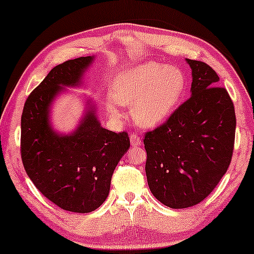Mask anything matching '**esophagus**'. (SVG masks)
Returning a JSON list of instances; mask_svg holds the SVG:
<instances>
[{
  "instance_id": "obj_1",
  "label": "esophagus",
  "mask_w": 254,
  "mask_h": 254,
  "mask_svg": "<svg viewBox=\"0 0 254 254\" xmlns=\"http://www.w3.org/2000/svg\"><path fill=\"white\" fill-rule=\"evenodd\" d=\"M130 143L132 146H138L142 144V140H140L139 136L136 135V133H131L130 135Z\"/></svg>"
}]
</instances>
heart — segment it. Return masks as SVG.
I'll use <instances>...</instances> for the list:
<instances>
[{
  "instance_id": "obj_1",
  "label": "heart",
  "mask_w": 254,
  "mask_h": 254,
  "mask_svg": "<svg viewBox=\"0 0 254 254\" xmlns=\"http://www.w3.org/2000/svg\"><path fill=\"white\" fill-rule=\"evenodd\" d=\"M187 77L181 68L146 63L119 73L112 84V98L106 110L121 117L118 104L131 106V116L143 127H156L181 104L187 90Z\"/></svg>"
}]
</instances>
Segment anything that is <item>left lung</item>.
Listing matches in <instances>:
<instances>
[{
	"mask_svg": "<svg viewBox=\"0 0 254 254\" xmlns=\"http://www.w3.org/2000/svg\"><path fill=\"white\" fill-rule=\"evenodd\" d=\"M191 68L190 98L144 137L145 173L152 195L170 208L195 206L212 193L233 154L235 112L219 77L202 61Z\"/></svg>",
	"mask_w": 254,
	"mask_h": 254,
	"instance_id": "1",
	"label": "left lung"
}]
</instances>
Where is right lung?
Instances as JSON below:
<instances>
[{
    "label": "right lung",
    "mask_w": 254,
    "mask_h": 254,
    "mask_svg": "<svg viewBox=\"0 0 254 254\" xmlns=\"http://www.w3.org/2000/svg\"><path fill=\"white\" fill-rule=\"evenodd\" d=\"M94 57L67 60L52 68L29 94L21 117V157L27 175L61 209L90 213L108 197L111 177L129 150L127 133L104 129L97 108L87 109L71 133H59L51 123V106L65 87H79Z\"/></svg>",
    "instance_id": "obj_1"
}]
</instances>
